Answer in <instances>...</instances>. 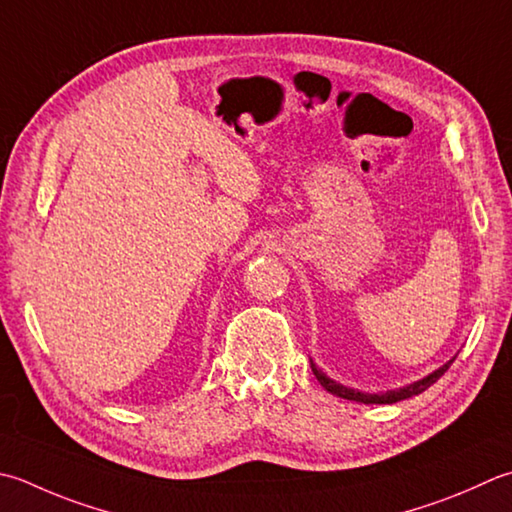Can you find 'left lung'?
Segmentation results:
<instances>
[{
    "label": "left lung",
    "instance_id": "obj_1",
    "mask_svg": "<svg viewBox=\"0 0 512 512\" xmlns=\"http://www.w3.org/2000/svg\"><path fill=\"white\" fill-rule=\"evenodd\" d=\"M457 357V355H455ZM455 357L453 359H448V362L444 364V366H439L437 370H433V373L430 375H426V377H422V379H417V382H413V384H406V386H402V388H393V390H386V393H364V390H359V388H350V386H344V384H339V382H335V379H330L322 368H317V364L313 362V359H310V368H313V375L317 377V382L322 384L328 393H333V395H337V397H342V399H350V402H359V404H395V402H402V399H408V397H413V395H419V393H424V390L428 388V386H433L439 377H442L446 370L450 368V364L455 362Z\"/></svg>",
    "mask_w": 512,
    "mask_h": 512
}]
</instances>
